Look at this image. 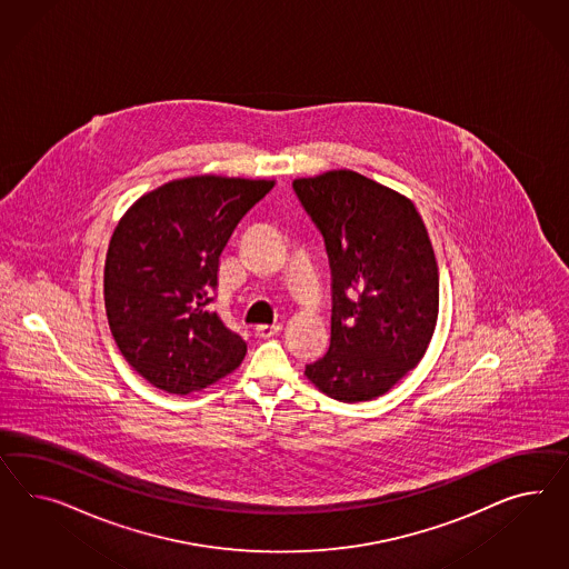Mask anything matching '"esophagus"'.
Instances as JSON below:
<instances>
[{
	"label": "esophagus",
	"instance_id": "34e87169",
	"mask_svg": "<svg viewBox=\"0 0 569 569\" xmlns=\"http://www.w3.org/2000/svg\"><path fill=\"white\" fill-rule=\"evenodd\" d=\"M281 331V325H257L254 327V333L259 336V338L267 339V338H273V336H277Z\"/></svg>",
	"mask_w": 569,
	"mask_h": 569
}]
</instances>
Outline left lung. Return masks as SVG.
<instances>
[{"instance_id":"1","label":"left lung","mask_w":569,"mask_h":569,"mask_svg":"<svg viewBox=\"0 0 569 569\" xmlns=\"http://www.w3.org/2000/svg\"><path fill=\"white\" fill-rule=\"evenodd\" d=\"M292 186L323 233L333 276L329 352L305 375L333 400H375L415 369L435 331L439 273L429 233L410 200L356 171Z\"/></svg>"}]
</instances>
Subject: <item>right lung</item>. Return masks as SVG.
I'll use <instances>...</instances> for the list:
<instances>
[{
  "instance_id": "1",
  "label": "right lung",
  "mask_w": 569,
  "mask_h": 569,
  "mask_svg": "<svg viewBox=\"0 0 569 569\" xmlns=\"http://www.w3.org/2000/svg\"><path fill=\"white\" fill-rule=\"evenodd\" d=\"M273 180L200 176L137 200L109 242L103 293L126 362L186 396L244 360L246 341L211 310L219 257Z\"/></svg>"
}]
</instances>
